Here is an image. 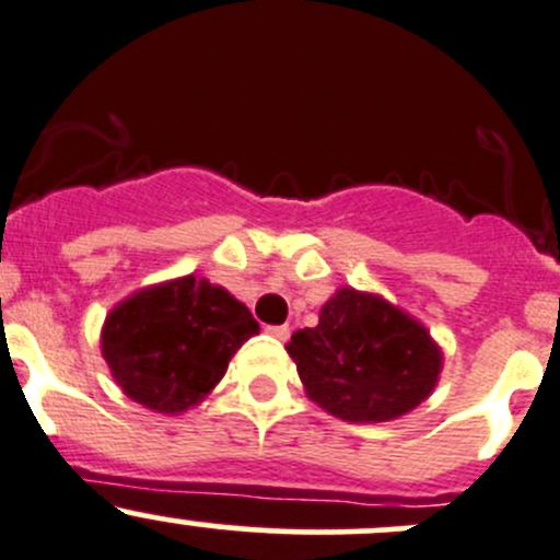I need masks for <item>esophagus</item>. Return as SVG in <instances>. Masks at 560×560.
Instances as JSON below:
<instances>
[{"label": "esophagus", "mask_w": 560, "mask_h": 560, "mask_svg": "<svg viewBox=\"0 0 560 560\" xmlns=\"http://www.w3.org/2000/svg\"><path fill=\"white\" fill-rule=\"evenodd\" d=\"M268 332L273 338H279V341H287L290 338V325H270Z\"/></svg>", "instance_id": "34e87169"}]
</instances>
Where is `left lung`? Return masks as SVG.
<instances>
[{
  "label": "left lung",
  "instance_id": "left-lung-1",
  "mask_svg": "<svg viewBox=\"0 0 560 560\" xmlns=\"http://www.w3.org/2000/svg\"><path fill=\"white\" fill-rule=\"evenodd\" d=\"M306 395L347 422H389L431 398L444 352L431 330L382 295L338 287L316 327L292 332Z\"/></svg>",
  "mask_w": 560,
  "mask_h": 560
}]
</instances>
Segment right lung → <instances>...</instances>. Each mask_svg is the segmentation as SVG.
Segmentation results:
<instances>
[{
  "mask_svg": "<svg viewBox=\"0 0 560 560\" xmlns=\"http://www.w3.org/2000/svg\"><path fill=\"white\" fill-rule=\"evenodd\" d=\"M257 332L238 298L189 273L116 303L100 347L127 398L160 415H184L211 395L233 354Z\"/></svg>",
  "mask_w": 560,
  "mask_h": 560,
  "instance_id": "obj_1",
  "label": "right lung"
}]
</instances>
